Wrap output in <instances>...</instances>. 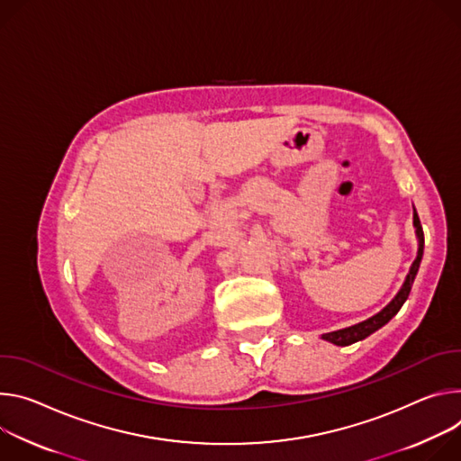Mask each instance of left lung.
Instances as JSON below:
<instances>
[{
  "instance_id": "obj_1",
  "label": "left lung",
  "mask_w": 461,
  "mask_h": 461,
  "mask_svg": "<svg viewBox=\"0 0 461 461\" xmlns=\"http://www.w3.org/2000/svg\"><path fill=\"white\" fill-rule=\"evenodd\" d=\"M414 227H416V234H418V257L411 267V273L406 275V280L402 284V287L399 289V293L395 294V298L386 305L384 310H381L377 315L355 324V326H349V328H344V330H337V331H331V333H324L322 339L335 344V346H349L353 342H359L366 337H370L374 331H377L379 328H383L384 324H388L392 321V317L397 315V312L401 310V305L406 302L408 294H411V289H412V284H414V278L418 275V269H420V264H421V258H423V245H425V238H423V227L420 223V216L414 209Z\"/></svg>"
}]
</instances>
